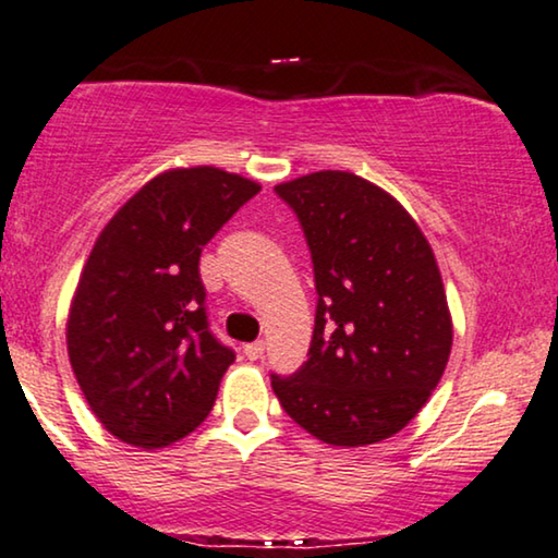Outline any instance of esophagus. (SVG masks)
I'll return each instance as SVG.
<instances>
[{
  "instance_id": "esophagus-1",
  "label": "esophagus",
  "mask_w": 558,
  "mask_h": 558,
  "mask_svg": "<svg viewBox=\"0 0 558 558\" xmlns=\"http://www.w3.org/2000/svg\"><path fill=\"white\" fill-rule=\"evenodd\" d=\"M263 354H265V343L263 341H253V343H247V347H245V356L250 361L263 359Z\"/></svg>"
}]
</instances>
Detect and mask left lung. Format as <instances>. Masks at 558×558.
Listing matches in <instances>:
<instances>
[{
  "instance_id": "left-lung-1",
  "label": "left lung",
  "mask_w": 558,
  "mask_h": 558,
  "mask_svg": "<svg viewBox=\"0 0 558 558\" xmlns=\"http://www.w3.org/2000/svg\"><path fill=\"white\" fill-rule=\"evenodd\" d=\"M276 192L301 219L318 305L308 361L288 379L272 374V391L320 442H381L417 417L450 359L433 247L402 204L351 171H313Z\"/></svg>"
}]
</instances>
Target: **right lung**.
I'll list each match as a JSON object with an SVG mask.
<instances>
[{"label": "right lung", "mask_w": 558, "mask_h": 558, "mask_svg": "<svg viewBox=\"0 0 558 558\" xmlns=\"http://www.w3.org/2000/svg\"><path fill=\"white\" fill-rule=\"evenodd\" d=\"M253 179L169 169L98 234L68 313V356L85 402L121 442L159 450L194 433L234 361L209 333L202 247L247 199Z\"/></svg>", "instance_id": "obj_1"}]
</instances>
